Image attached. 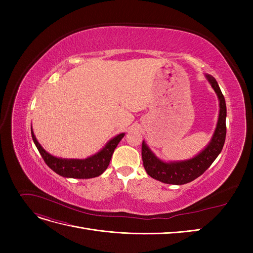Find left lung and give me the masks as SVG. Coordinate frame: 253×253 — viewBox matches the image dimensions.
Segmentation results:
<instances>
[{
	"mask_svg": "<svg viewBox=\"0 0 253 253\" xmlns=\"http://www.w3.org/2000/svg\"><path fill=\"white\" fill-rule=\"evenodd\" d=\"M212 87L219 99V116L216 129L210 144L196 157L180 163H164L155 157L142 141L141 156L143 167L151 177L165 183L183 185L196 179L208 169L223 150L226 139V101L216 80L212 76H207Z\"/></svg>",
	"mask_w": 253,
	"mask_h": 253,
	"instance_id": "left-lung-1",
	"label": "left lung"
}]
</instances>
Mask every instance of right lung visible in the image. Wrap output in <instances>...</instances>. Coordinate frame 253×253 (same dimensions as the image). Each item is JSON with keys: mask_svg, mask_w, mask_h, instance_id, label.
<instances>
[{"mask_svg": "<svg viewBox=\"0 0 253 253\" xmlns=\"http://www.w3.org/2000/svg\"><path fill=\"white\" fill-rule=\"evenodd\" d=\"M33 140L36 144L37 149L39 150L42 158L52 171L57 174L63 176V177L71 178H93L101 175L106 168L109 167L113 153L116 149L117 144L122 139L125 134H119L116 137L108 142V144L98 153V154L91 156L86 159H62L53 157L45 151L40 143L38 142L36 136L32 129Z\"/></svg>", "mask_w": 253, "mask_h": 253, "instance_id": "right-lung-1", "label": "right lung"}]
</instances>
